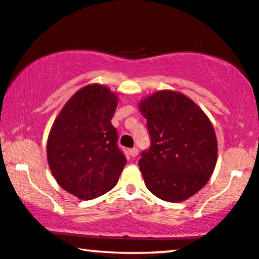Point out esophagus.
<instances>
[{
  "mask_svg": "<svg viewBox=\"0 0 259 259\" xmlns=\"http://www.w3.org/2000/svg\"><path fill=\"white\" fill-rule=\"evenodd\" d=\"M129 153H130V155H132L133 157H136L137 155H139V149H137L136 147H134V148H132V149L129 150Z\"/></svg>",
  "mask_w": 259,
  "mask_h": 259,
  "instance_id": "obj_1",
  "label": "esophagus"
}]
</instances>
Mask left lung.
<instances>
[{"mask_svg": "<svg viewBox=\"0 0 259 259\" xmlns=\"http://www.w3.org/2000/svg\"><path fill=\"white\" fill-rule=\"evenodd\" d=\"M149 149L139 161L147 188L164 201L188 199L207 184L217 162V137L204 111L185 95L158 91L144 99Z\"/></svg>", "mask_w": 259, "mask_h": 259, "instance_id": "8db88e82", "label": "left lung"}]
</instances>
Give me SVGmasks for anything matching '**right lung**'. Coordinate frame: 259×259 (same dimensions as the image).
<instances>
[{
	"label": "right lung",
	"mask_w": 259,
	"mask_h": 259,
	"mask_svg": "<svg viewBox=\"0 0 259 259\" xmlns=\"http://www.w3.org/2000/svg\"><path fill=\"white\" fill-rule=\"evenodd\" d=\"M117 97L103 85H88L61 110L47 141V160L58 184L79 199L98 198L115 187L125 155L111 118Z\"/></svg>",
	"instance_id": "add662e5"
}]
</instances>
